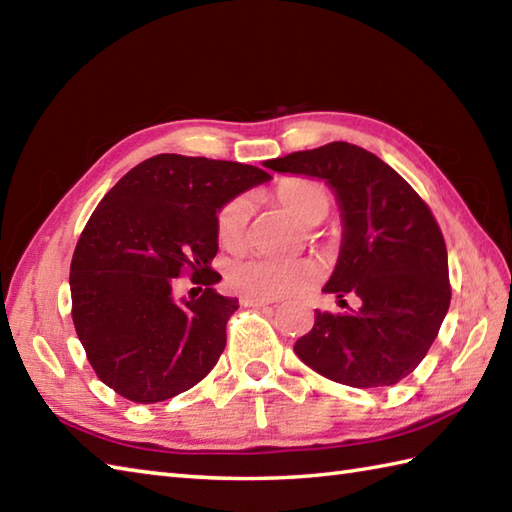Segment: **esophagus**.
<instances>
[{
    "mask_svg": "<svg viewBox=\"0 0 512 512\" xmlns=\"http://www.w3.org/2000/svg\"><path fill=\"white\" fill-rule=\"evenodd\" d=\"M239 303H242L244 308H266L275 301L273 299H257V297H239Z\"/></svg>",
    "mask_w": 512,
    "mask_h": 512,
    "instance_id": "34e87169",
    "label": "esophagus"
}]
</instances>
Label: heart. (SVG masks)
<instances>
[{
	"mask_svg": "<svg viewBox=\"0 0 512 512\" xmlns=\"http://www.w3.org/2000/svg\"><path fill=\"white\" fill-rule=\"evenodd\" d=\"M281 206L303 224H317L330 213L332 195L325 184L317 180L290 178L275 189ZM248 224V200L244 195L228 200L215 215V233L224 248H239L244 244ZM323 277V266L317 257H266L246 255L228 264V286L244 297L279 299L299 295L312 288Z\"/></svg>",
	"mask_w": 512,
	"mask_h": 512,
	"instance_id": "1",
	"label": "heart"
}]
</instances>
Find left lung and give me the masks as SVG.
I'll use <instances>...</instances> for the list:
<instances>
[{"mask_svg":"<svg viewBox=\"0 0 512 512\" xmlns=\"http://www.w3.org/2000/svg\"><path fill=\"white\" fill-rule=\"evenodd\" d=\"M321 178L343 217L341 255L325 292L356 297L347 312H314L295 352L314 372L350 387H389L427 356L451 303L447 244L411 184L367 149L330 143L266 162Z\"/></svg>","mask_w":512,"mask_h":512,"instance_id":"1","label":"left lung"}]
</instances>
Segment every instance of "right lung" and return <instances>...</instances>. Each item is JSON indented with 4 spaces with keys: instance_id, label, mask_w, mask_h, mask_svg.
I'll return each instance as SVG.
<instances>
[{
    "instance_id": "1",
    "label": "right lung",
    "mask_w": 512,
    "mask_h": 512,
    "mask_svg": "<svg viewBox=\"0 0 512 512\" xmlns=\"http://www.w3.org/2000/svg\"><path fill=\"white\" fill-rule=\"evenodd\" d=\"M270 173L231 160L158 154L96 206L70 264L72 321L103 383L132 402H162L198 385L226 345L237 299L215 292V215ZM200 298L176 302L172 279Z\"/></svg>"
}]
</instances>
